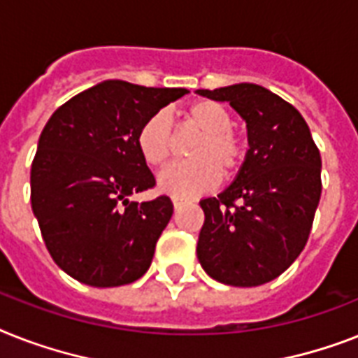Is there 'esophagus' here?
<instances>
[{
  "label": "esophagus",
  "mask_w": 358,
  "mask_h": 358,
  "mask_svg": "<svg viewBox=\"0 0 358 358\" xmlns=\"http://www.w3.org/2000/svg\"><path fill=\"white\" fill-rule=\"evenodd\" d=\"M173 204H174V209H178V208H182V206H184V204H187V200L178 199V196H174Z\"/></svg>",
  "instance_id": "esophagus-1"
}]
</instances>
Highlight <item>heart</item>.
I'll list each match as a JSON object with an SVG mask.
<instances>
[{
  "label": "heart",
  "mask_w": 358,
  "mask_h": 358,
  "mask_svg": "<svg viewBox=\"0 0 358 358\" xmlns=\"http://www.w3.org/2000/svg\"><path fill=\"white\" fill-rule=\"evenodd\" d=\"M187 129L200 134L189 149L191 162L169 167L159 174V187L173 196L204 193L222 178H234L245 165L248 141L235 129L234 113L211 99L194 101L184 110ZM139 154L150 167H165L176 150L173 123L165 112L152 113L138 132Z\"/></svg>",
  "instance_id": "obj_1"
}]
</instances>
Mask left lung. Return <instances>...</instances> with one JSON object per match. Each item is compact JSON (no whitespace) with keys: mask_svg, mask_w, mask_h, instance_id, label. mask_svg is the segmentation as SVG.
<instances>
[{"mask_svg":"<svg viewBox=\"0 0 358 358\" xmlns=\"http://www.w3.org/2000/svg\"><path fill=\"white\" fill-rule=\"evenodd\" d=\"M199 94L228 101L241 113L250 149L234 184L200 200L204 226L196 255L220 283H268L307 245L322 194L320 150L301 113L263 86L245 83Z\"/></svg>","mask_w":358,"mask_h":358,"instance_id":"left-lung-1","label":"left lung"}]
</instances>
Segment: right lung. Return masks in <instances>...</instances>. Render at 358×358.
Here are the masks:
<instances>
[{
    "instance_id": "add662e5",
    "label": "right lung",
    "mask_w": 358,
    "mask_h": 358,
    "mask_svg": "<svg viewBox=\"0 0 358 358\" xmlns=\"http://www.w3.org/2000/svg\"><path fill=\"white\" fill-rule=\"evenodd\" d=\"M185 94L106 80L69 99L43 127L31 167V204L53 261L80 283L119 287L149 270L173 202L165 194L129 200L156 185L138 132Z\"/></svg>"
}]
</instances>
